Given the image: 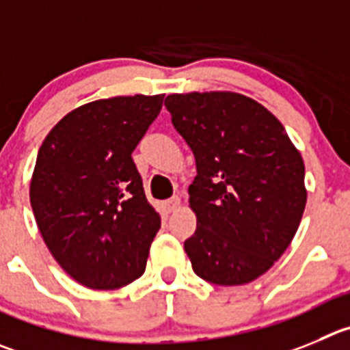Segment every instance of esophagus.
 Masks as SVG:
<instances>
[{"label": "esophagus", "mask_w": 350, "mask_h": 350, "mask_svg": "<svg viewBox=\"0 0 350 350\" xmlns=\"http://www.w3.org/2000/svg\"><path fill=\"white\" fill-rule=\"evenodd\" d=\"M179 204H181L179 197H172V198H169V200L164 202V207L167 208V212H174V211H178Z\"/></svg>", "instance_id": "obj_1"}]
</instances>
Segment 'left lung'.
<instances>
[{
  "label": "left lung",
  "instance_id": "obj_1",
  "mask_svg": "<svg viewBox=\"0 0 350 350\" xmlns=\"http://www.w3.org/2000/svg\"><path fill=\"white\" fill-rule=\"evenodd\" d=\"M165 109L197 162L188 188L197 230L185 241L191 267L214 285L254 282L283 256L302 219L299 150L282 122L243 94H169Z\"/></svg>",
  "mask_w": 350,
  "mask_h": 350
}]
</instances>
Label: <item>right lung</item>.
<instances>
[{
	"mask_svg": "<svg viewBox=\"0 0 350 350\" xmlns=\"http://www.w3.org/2000/svg\"><path fill=\"white\" fill-rule=\"evenodd\" d=\"M162 101H91L67 113L38 152L29 193L36 223L55 260L88 288L116 290L145 273L160 215L131 153Z\"/></svg>",
	"mask_w": 350,
	"mask_h": 350,
	"instance_id": "obj_1",
	"label": "right lung"
}]
</instances>
